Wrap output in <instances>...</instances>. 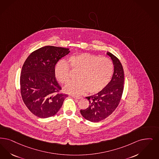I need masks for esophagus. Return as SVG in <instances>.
<instances>
[{"mask_svg":"<svg viewBox=\"0 0 159 159\" xmlns=\"http://www.w3.org/2000/svg\"><path fill=\"white\" fill-rule=\"evenodd\" d=\"M73 98L75 99H82V97H79V96H71Z\"/></svg>","mask_w":159,"mask_h":159,"instance_id":"34e87169","label":"esophagus"}]
</instances>
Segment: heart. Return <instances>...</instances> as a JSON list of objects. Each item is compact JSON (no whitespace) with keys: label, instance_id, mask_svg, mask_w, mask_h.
Instances as JSON below:
<instances>
[{"label":"heart","instance_id":"heart-1","mask_svg":"<svg viewBox=\"0 0 159 159\" xmlns=\"http://www.w3.org/2000/svg\"><path fill=\"white\" fill-rule=\"evenodd\" d=\"M70 68L77 70V81L66 84L64 90L73 95H80L85 92L95 94L101 92L111 82L114 74V66L112 60L89 53H82L70 57ZM54 74L57 80L66 83L70 80V70L68 64L60 60L56 64Z\"/></svg>","mask_w":159,"mask_h":159}]
</instances>
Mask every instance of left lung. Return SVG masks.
<instances>
[{"label": "left lung", "mask_w": 159, "mask_h": 159, "mask_svg": "<svg viewBox=\"0 0 159 159\" xmlns=\"http://www.w3.org/2000/svg\"><path fill=\"white\" fill-rule=\"evenodd\" d=\"M107 54L111 57L114 66L112 79L101 92L86 97L89 107L80 110L83 116L92 122L102 121L114 111L120 102L124 90V73L121 62L112 53L107 52Z\"/></svg>", "instance_id": "1"}]
</instances>
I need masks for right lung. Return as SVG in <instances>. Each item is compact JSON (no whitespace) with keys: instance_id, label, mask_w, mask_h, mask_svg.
Wrapping results in <instances>:
<instances>
[{"instance_id":"right-lung-1","label":"right lung","mask_w":159,"mask_h":159,"mask_svg":"<svg viewBox=\"0 0 159 159\" xmlns=\"http://www.w3.org/2000/svg\"><path fill=\"white\" fill-rule=\"evenodd\" d=\"M69 48L45 46L32 52L22 66L20 85L23 101L35 116L46 118L56 114L68 96L56 80L54 67Z\"/></svg>"}]
</instances>
